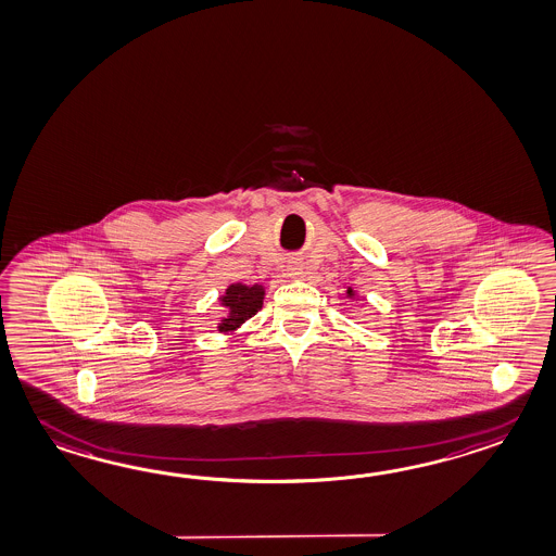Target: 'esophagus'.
<instances>
[{
	"label": "esophagus",
	"instance_id": "1",
	"mask_svg": "<svg viewBox=\"0 0 556 556\" xmlns=\"http://www.w3.org/2000/svg\"><path fill=\"white\" fill-rule=\"evenodd\" d=\"M301 269H303V267H301L299 261L293 260L287 263V273H289V277H293V279H296V277L301 275Z\"/></svg>",
	"mask_w": 556,
	"mask_h": 556
}]
</instances>
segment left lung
<instances>
[{
	"label": "left lung",
	"instance_id": "8db88e82",
	"mask_svg": "<svg viewBox=\"0 0 556 556\" xmlns=\"http://www.w3.org/2000/svg\"><path fill=\"white\" fill-rule=\"evenodd\" d=\"M357 293H355V289L353 287H349L346 289V299H353V301H357Z\"/></svg>",
	"mask_w": 556,
	"mask_h": 556
}]
</instances>
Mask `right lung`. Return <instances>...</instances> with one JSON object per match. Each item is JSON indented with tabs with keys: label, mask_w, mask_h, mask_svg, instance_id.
Returning a JSON list of instances; mask_svg holds the SVG:
<instances>
[{
	"label": "right lung",
	"mask_w": 556,
	"mask_h": 556,
	"mask_svg": "<svg viewBox=\"0 0 556 556\" xmlns=\"http://www.w3.org/2000/svg\"><path fill=\"white\" fill-rule=\"evenodd\" d=\"M263 299H265L263 285H229L225 293L219 296L225 315L217 323V331L223 334L237 333V329H241V325L249 321L263 307Z\"/></svg>",
	"instance_id": "add662e5"
}]
</instances>
